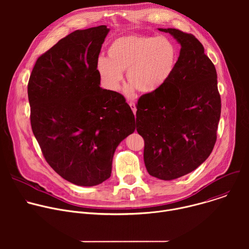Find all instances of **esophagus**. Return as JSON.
Returning a JSON list of instances; mask_svg holds the SVG:
<instances>
[{"mask_svg":"<svg viewBox=\"0 0 249 249\" xmlns=\"http://www.w3.org/2000/svg\"><path fill=\"white\" fill-rule=\"evenodd\" d=\"M129 105H130L131 109L133 110L134 114H136V110H137V108H136V104H135V102H134V101H130V102H129Z\"/></svg>","mask_w":249,"mask_h":249,"instance_id":"34e87169","label":"esophagus"}]
</instances>
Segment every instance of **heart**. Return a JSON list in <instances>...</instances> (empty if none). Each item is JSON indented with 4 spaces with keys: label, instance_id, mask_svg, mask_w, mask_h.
<instances>
[{
    "label": "heart",
    "instance_id": "obj_1",
    "mask_svg": "<svg viewBox=\"0 0 249 249\" xmlns=\"http://www.w3.org/2000/svg\"><path fill=\"white\" fill-rule=\"evenodd\" d=\"M108 59L99 58L97 70L104 85L117 90L126 71L127 94L137 90L152 93L171 78L178 60L176 45L166 37L127 35L116 39L108 48Z\"/></svg>",
    "mask_w": 249,
    "mask_h": 249
}]
</instances>
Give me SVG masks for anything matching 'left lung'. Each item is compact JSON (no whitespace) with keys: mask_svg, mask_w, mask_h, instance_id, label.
<instances>
[{"mask_svg":"<svg viewBox=\"0 0 249 249\" xmlns=\"http://www.w3.org/2000/svg\"><path fill=\"white\" fill-rule=\"evenodd\" d=\"M159 30L172 35L180 53L169 81L139 98L136 124L145 141L149 174L172 180L196 169L214 149L221 96L216 68L194 35L175 28Z\"/></svg>","mask_w":249,"mask_h":249,"instance_id":"8db88e82","label":"left lung"}]
</instances>
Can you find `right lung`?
Here are the masks:
<instances>
[{"mask_svg":"<svg viewBox=\"0 0 249 249\" xmlns=\"http://www.w3.org/2000/svg\"><path fill=\"white\" fill-rule=\"evenodd\" d=\"M109 28L76 30L38 57L27 93L32 132L67 181L94 186L111 175L116 148L136 129L125 97L99 87L98 55Z\"/></svg>","mask_w":249,"mask_h":249,"instance_id":"obj_1","label":"right lung"}]
</instances>
